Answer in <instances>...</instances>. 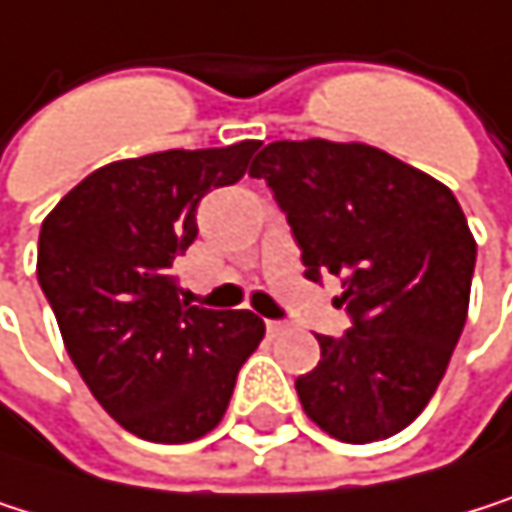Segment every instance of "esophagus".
I'll list each match as a JSON object with an SVG mask.
<instances>
[{"instance_id":"esophagus-1","label":"esophagus","mask_w":512,"mask_h":512,"mask_svg":"<svg viewBox=\"0 0 512 512\" xmlns=\"http://www.w3.org/2000/svg\"><path fill=\"white\" fill-rule=\"evenodd\" d=\"M285 330H288L285 321H267V333H270V336H282Z\"/></svg>"}]
</instances>
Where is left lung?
<instances>
[{"label": "left lung", "mask_w": 512, "mask_h": 512, "mask_svg": "<svg viewBox=\"0 0 512 512\" xmlns=\"http://www.w3.org/2000/svg\"><path fill=\"white\" fill-rule=\"evenodd\" d=\"M303 248L306 279H342L354 327L318 336L297 378L330 438L372 444L411 426L435 396L468 321L477 242L453 191L369 143L276 140L251 161Z\"/></svg>", "instance_id": "8db88e82"}]
</instances>
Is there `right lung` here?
<instances>
[{"label": "right lung", "instance_id": "1", "mask_svg": "<svg viewBox=\"0 0 512 512\" xmlns=\"http://www.w3.org/2000/svg\"><path fill=\"white\" fill-rule=\"evenodd\" d=\"M261 140L110 161L44 218L38 285L98 405L131 435L188 444L212 432L264 339L248 312L179 300L170 267L197 236V203L233 185Z\"/></svg>", "mask_w": 512, "mask_h": 512}]
</instances>
